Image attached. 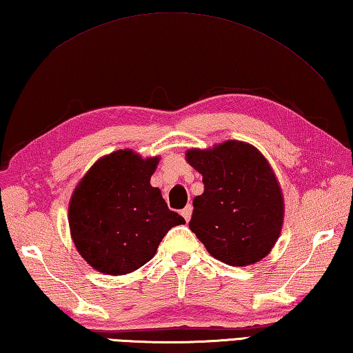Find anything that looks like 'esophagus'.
<instances>
[{"mask_svg": "<svg viewBox=\"0 0 353 353\" xmlns=\"http://www.w3.org/2000/svg\"><path fill=\"white\" fill-rule=\"evenodd\" d=\"M181 215L184 217V220L189 221V220H190V217H192V206L188 205L186 208H184L183 211H181Z\"/></svg>", "mask_w": 353, "mask_h": 353, "instance_id": "34e87169", "label": "esophagus"}]
</instances>
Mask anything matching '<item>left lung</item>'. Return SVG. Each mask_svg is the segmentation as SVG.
Masks as SVG:
<instances>
[{"mask_svg":"<svg viewBox=\"0 0 353 353\" xmlns=\"http://www.w3.org/2000/svg\"><path fill=\"white\" fill-rule=\"evenodd\" d=\"M205 192L194 200L190 231L209 254L246 267L268 254L279 237L283 199L273 170L256 147L226 141L209 150H189Z\"/></svg>","mask_w":353,"mask_h":353,"instance_id":"8db88e82","label":"left lung"}]
</instances>
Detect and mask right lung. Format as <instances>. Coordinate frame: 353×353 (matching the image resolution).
Instances as JSON below:
<instances>
[{"label":"right lung","mask_w":353,"mask_h":353,"mask_svg":"<svg viewBox=\"0 0 353 353\" xmlns=\"http://www.w3.org/2000/svg\"><path fill=\"white\" fill-rule=\"evenodd\" d=\"M158 158L132 150L91 167L70 203L71 236L86 262L105 274H127L154 256L169 230L186 221L150 186Z\"/></svg>","instance_id":"obj_1"}]
</instances>
